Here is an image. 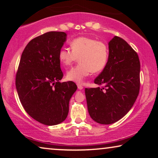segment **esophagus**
<instances>
[{
    "instance_id": "esophagus-1",
    "label": "esophagus",
    "mask_w": 158,
    "mask_h": 158,
    "mask_svg": "<svg viewBox=\"0 0 158 158\" xmlns=\"http://www.w3.org/2000/svg\"><path fill=\"white\" fill-rule=\"evenodd\" d=\"M77 88H78L79 90H82L83 88V85H81V84H80V83H77Z\"/></svg>"
}]
</instances>
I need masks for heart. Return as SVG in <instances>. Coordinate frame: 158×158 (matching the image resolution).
Listing matches in <instances>:
<instances>
[{"label":"heart","instance_id":"b5f03b06","mask_svg":"<svg viewBox=\"0 0 158 158\" xmlns=\"http://www.w3.org/2000/svg\"><path fill=\"white\" fill-rule=\"evenodd\" d=\"M71 49L62 47L58 58L64 66H70L79 58L80 64L67 73L69 81L81 83L91 72L102 71L109 58L107 45L101 41L88 36H79L70 42Z\"/></svg>","mask_w":158,"mask_h":158}]
</instances>
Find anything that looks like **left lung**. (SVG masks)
<instances>
[{
	"mask_svg": "<svg viewBox=\"0 0 158 158\" xmlns=\"http://www.w3.org/2000/svg\"><path fill=\"white\" fill-rule=\"evenodd\" d=\"M106 65L94 83L101 87L85 88L90 117L101 124L121 119L133 106L139 92L140 62L137 53L122 38L109 43Z\"/></svg>",
	"mask_w": 158,
	"mask_h": 158,
	"instance_id": "left-lung-1",
	"label": "left lung"
}]
</instances>
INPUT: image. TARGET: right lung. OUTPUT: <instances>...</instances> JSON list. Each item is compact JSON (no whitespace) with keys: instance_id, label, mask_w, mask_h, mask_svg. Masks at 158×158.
<instances>
[{"instance_id":"right-lung-1","label":"right lung","mask_w":158,"mask_h":158,"mask_svg":"<svg viewBox=\"0 0 158 158\" xmlns=\"http://www.w3.org/2000/svg\"><path fill=\"white\" fill-rule=\"evenodd\" d=\"M62 31H49L28 43L16 75V87L23 109L41 124L57 125L68 116L74 82L60 83L63 73L58 52L66 40Z\"/></svg>"}]
</instances>
